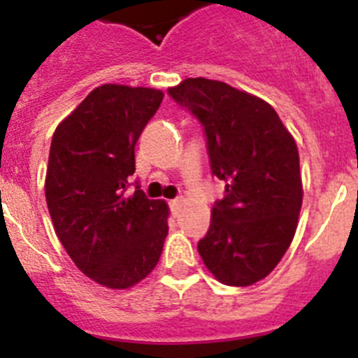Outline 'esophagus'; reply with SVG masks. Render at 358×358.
Wrapping results in <instances>:
<instances>
[{"instance_id": "34e87169", "label": "esophagus", "mask_w": 358, "mask_h": 358, "mask_svg": "<svg viewBox=\"0 0 358 358\" xmlns=\"http://www.w3.org/2000/svg\"><path fill=\"white\" fill-rule=\"evenodd\" d=\"M181 199H172V201L169 202L170 204V210H172L173 215H177V211H179V208H181Z\"/></svg>"}]
</instances>
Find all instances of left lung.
<instances>
[{
    "mask_svg": "<svg viewBox=\"0 0 358 358\" xmlns=\"http://www.w3.org/2000/svg\"><path fill=\"white\" fill-rule=\"evenodd\" d=\"M169 94L202 123L211 172L226 182L199 255L224 285H252L273 273L296 233L303 202L296 141L265 100L226 82L186 78Z\"/></svg>",
    "mask_w": 358,
    "mask_h": 358,
    "instance_id": "obj_1",
    "label": "left lung"
}]
</instances>
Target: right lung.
<instances>
[{
  "label": "right lung",
  "instance_id": "right-lung-1",
  "mask_svg": "<svg viewBox=\"0 0 358 358\" xmlns=\"http://www.w3.org/2000/svg\"><path fill=\"white\" fill-rule=\"evenodd\" d=\"M163 91L103 84L59 123L44 194L55 233L75 265L109 289H129L159 262L169 206L136 185L134 147Z\"/></svg>",
  "mask_w": 358,
  "mask_h": 358
}]
</instances>
